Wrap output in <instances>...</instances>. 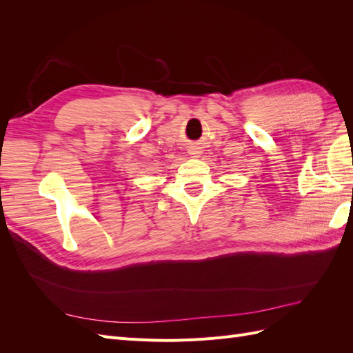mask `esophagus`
I'll return each instance as SVG.
<instances>
[{
    "instance_id": "1",
    "label": "esophagus",
    "mask_w": 353,
    "mask_h": 353,
    "mask_svg": "<svg viewBox=\"0 0 353 353\" xmlns=\"http://www.w3.org/2000/svg\"><path fill=\"white\" fill-rule=\"evenodd\" d=\"M190 153L193 154V156H197L199 153H200V150H199V147H191V150H190Z\"/></svg>"
}]
</instances>
